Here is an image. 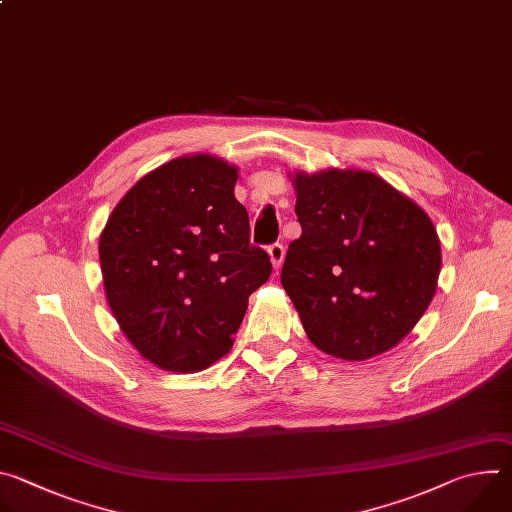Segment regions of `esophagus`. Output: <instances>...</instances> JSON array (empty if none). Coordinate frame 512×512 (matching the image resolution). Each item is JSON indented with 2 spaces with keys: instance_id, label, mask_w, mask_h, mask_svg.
<instances>
[{
  "instance_id": "34e87169",
  "label": "esophagus",
  "mask_w": 512,
  "mask_h": 512,
  "mask_svg": "<svg viewBox=\"0 0 512 512\" xmlns=\"http://www.w3.org/2000/svg\"><path fill=\"white\" fill-rule=\"evenodd\" d=\"M267 253H269V259L273 263V269H279L281 263H283V257H285V247L281 243H273V245H269Z\"/></svg>"
}]
</instances>
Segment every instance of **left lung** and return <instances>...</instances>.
Returning a JSON list of instances; mask_svg holds the SVG:
<instances>
[{
    "instance_id": "1",
    "label": "left lung",
    "mask_w": 512,
    "mask_h": 512,
    "mask_svg": "<svg viewBox=\"0 0 512 512\" xmlns=\"http://www.w3.org/2000/svg\"><path fill=\"white\" fill-rule=\"evenodd\" d=\"M281 285L326 354L367 360L397 346L433 300L442 267L429 216L362 170L298 172Z\"/></svg>"
}]
</instances>
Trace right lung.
<instances>
[{
  "label": "right lung",
  "mask_w": 512,
  "mask_h": 512,
  "mask_svg": "<svg viewBox=\"0 0 512 512\" xmlns=\"http://www.w3.org/2000/svg\"><path fill=\"white\" fill-rule=\"evenodd\" d=\"M237 176L206 154L176 158L143 176L101 233L111 312L160 369L196 373L225 356L249 296L271 275L269 255L249 243Z\"/></svg>",
  "instance_id": "add662e5"
}]
</instances>
